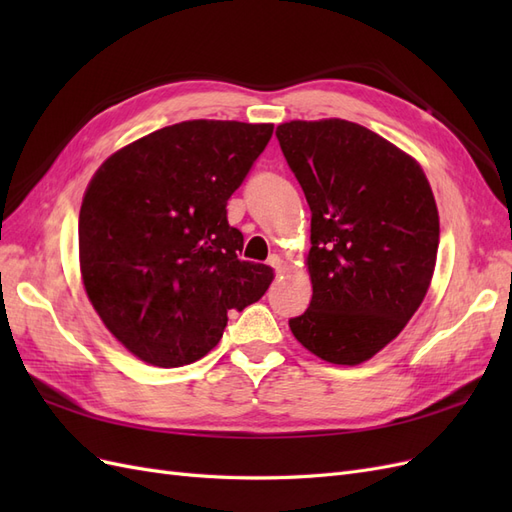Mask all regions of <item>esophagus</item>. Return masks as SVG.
Listing matches in <instances>:
<instances>
[{
  "label": "esophagus",
  "mask_w": 512,
  "mask_h": 512,
  "mask_svg": "<svg viewBox=\"0 0 512 512\" xmlns=\"http://www.w3.org/2000/svg\"><path fill=\"white\" fill-rule=\"evenodd\" d=\"M267 265L275 271V273H280L282 271V258L280 256H269V260H267Z\"/></svg>",
  "instance_id": "1"
}]
</instances>
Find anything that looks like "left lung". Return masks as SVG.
I'll use <instances>...</instances> for the list:
<instances>
[{
    "instance_id": "left-lung-1",
    "label": "left lung",
    "mask_w": 512,
    "mask_h": 512,
    "mask_svg": "<svg viewBox=\"0 0 512 512\" xmlns=\"http://www.w3.org/2000/svg\"><path fill=\"white\" fill-rule=\"evenodd\" d=\"M312 211V301L290 331L322 361L359 365L395 339L423 303L440 220L414 158L346 119L275 130Z\"/></svg>"
}]
</instances>
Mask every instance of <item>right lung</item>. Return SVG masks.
<instances>
[{
    "label": "right lung",
    "mask_w": 512,
    "mask_h": 512,
    "mask_svg": "<svg viewBox=\"0 0 512 512\" xmlns=\"http://www.w3.org/2000/svg\"><path fill=\"white\" fill-rule=\"evenodd\" d=\"M271 134V123L181 121L119 149L91 179L79 215L83 284L141 361H198L230 309L267 292L273 271L239 258L243 235L226 205Z\"/></svg>",
    "instance_id": "right-lung-1"
}]
</instances>
